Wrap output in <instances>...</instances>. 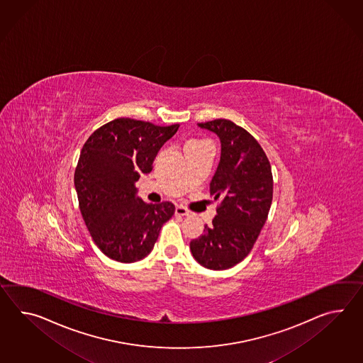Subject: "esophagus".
Listing matches in <instances>:
<instances>
[{
	"mask_svg": "<svg viewBox=\"0 0 363 363\" xmlns=\"http://www.w3.org/2000/svg\"><path fill=\"white\" fill-rule=\"evenodd\" d=\"M176 215H181V216H185V215H189V210L184 207V206H177L176 207Z\"/></svg>",
	"mask_w": 363,
	"mask_h": 363,
	"instance_id": "obj_1",
	"label": "esophagus"
}]
</instances>
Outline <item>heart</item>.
Instances as JSON below:
<instances>
[{"label": "heart", "instance_id": "heart-1", "mask_svg": "<svg viewBox=\"0 0 363 363\" xmlns=\"http://www.w3.org/2000/svg\"><path fill=\"white\" fill-rule=\"evenodd\" d=\"M199 143L203 142H201V140H189V142L186 143L185 145H190V144H199Z\"/></svg>", "mask_w": 363, "mask_h": 363}]
</instances>
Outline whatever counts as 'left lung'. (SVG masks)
<instances>
[{
  "instance_id": "left-lung-1",
  "label": "left lung",
  "mask_w": 363,
  "mask_h": 363,
  "mask_svg": "<svg viewBox=\"0 0 363 363\" xmlns=\"http://www.w3.org/2000/svg\"><path fill=\"white\" fill-rule=\"evenodd\" d=\"M219 136L220 162L210 195L220 199L213 225L190 242L195 259L211 270H224L250 253L273 201L272 165L259 143L228 119L198 123Z\"/></svg>"
}]
</instances>
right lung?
Wrapping results in <instances>:
<instances>
[{
    "mask_svg": "<svg viewBox=\"0 0 363 363\" xmlns=\"http://www.w3.org/2000/svg\"><path fill=\"white\" fill-rule=\"evenodd\" d=\"M179 124L156 125L118 118L89 136L74 170L81 215L101 252L119 262H136L157 241L174 204H148L136 196L135 182L152 170L162 144Z\"/></svg>",
    "mask_w": 363,
    "mask_h": 363,
    "instance_id": "1",
    "label": "right lung"
}]
</instances>
